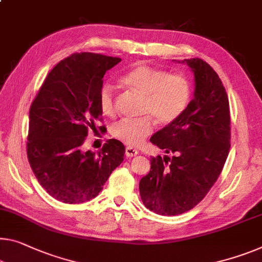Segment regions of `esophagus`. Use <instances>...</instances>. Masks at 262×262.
Listing matches in <instances>:
<instances>
[{
	"instance_id": "1",
	"label": "esophagus",
	"mask_w": 262,
	"mask_h": 262,
	"mask_svg": "<svg viewBox=\"0 0 262 262\" xmlns=\"http://www.w3.org/2000/svg\"><path fill=\"white\" fill-rule=\"evenodd\" d=\"M125 155H126L127 158H131V157H135V156L138 155V150H137V148L128 146V147L125 148Z\"/></svg>"
}]
</instances>
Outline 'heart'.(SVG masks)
I'll use <instances>...</instances> for the list:
<instances>
[{
	"instance_id": "b5f03b06",
	"label": "heart",
	"mask_w": 262,
	"mask_h": 262,
	"mask_svg": "<svg viewBox=\"0 0 262 262\" xmlns=\"http://www.w3.org/2000/svg\"><path fill=\"white\" fill-rule=\"evenodd\" d=\"M122 82L137 94L144 102L138 119H123L112 127V136L128 146H139L154 131L155 118L159 124L168 125L184 114L191 99V83L186 76L152 68L137 66L123 75ZM98 104L103 115L115 117L116 94L110 83H104L98 91Z\"/></svg>"
}]
</instances>
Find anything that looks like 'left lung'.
Returning <instances> with one entry per match:
<instances>
[{
    "label": "left lung",
    "mask_w": 262,
    "mask_h": 262,
    "mask_svg": "<svg viewBox=\"0 0 262 262\" xmlns=\"http://www.w3.org/2000/svg\"><path fill=\"white\" fill-rule=\"evenodd\" d=\"M194 74L193 99L172 124L150 142L172 157L151 158V170L139 182L145 207L178 215L205 198L220 176L231 148V116L226 90L210 64L184 59Z\"/></svg>",
    "instance_id": "8db88e82"
}]
</instances>
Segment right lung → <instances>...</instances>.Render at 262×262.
Segmentation results:
<instances>
[{
    "label": "right lung",
    "instance_id": "obj_1",
    "mask_svg": "<svg viewBox=\"0 0 262 262\" xmlns=\"http://www.w3.org/2000/svg\"><path fill=\"white\" fill-rule=\"evenodd\" d=\"M120 61L92 52L72 54L48 74L31 103L28 160L44 190L64 204L94 199L124 160L125 147L117 139H108L97 155L83 150L88 132L102 122V78Z\"/></svg>",
    "mask_w": 262,
    "mask_h": 262
}]
</instances>
